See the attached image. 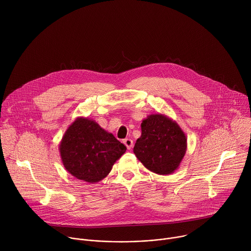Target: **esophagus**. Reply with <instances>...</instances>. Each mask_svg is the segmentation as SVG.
Listing matches in <instances>:
<instances>
[{
  "label": "esophagus",
  "instance_id": "esophagus-1",
  "mask_svg": "<svg viewBox=\"0 0 251 251\" xmlns=\"http://www.w3.org/2000/svg\"><path fill=\"white\" fill-rule=\"evenodd\" d=\"M123 143H124V145L126 146V148L128 149V150H130L132 147H133V140H131V139H125L124 141H123Z\"/></svg>",
  "mask_w": 251,
  "mask_h": 251
}]
</instances>
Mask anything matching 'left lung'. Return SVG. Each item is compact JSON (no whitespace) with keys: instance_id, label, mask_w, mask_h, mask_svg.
Wrapping results in <instances>:
<instances>
[{"instance_id":"left-lung-1","label":"left lung","mask_w":251,"mask_h":251,"mask_svg":"<svg viewBox=\"0 0 251 251\" xmlns=\"http://www.w3.org/2000/svg\"><path fill=\"white\" fill-rule=\"evenodd\" d=\"M141 136L133 149L149 171L170 175L180 167L187 152V136L175 120L165 114H151L141 123Z\"/></svg>"}]
</instances>
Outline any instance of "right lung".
<instances>
[{"instance_id": "1", "label": "right lung", "mask_w": 251, "mask_h": 251, "mask_svg": "<svg viewBox=\"0 0 251 251\" xmlns=\"http://www.w3.org/2000/svg\"><path fill=\"white\" fill-rule=\"evenodd\" d=\"M126 152V147L113 134L94 120L77 117L60 141L61 162L69 174L89 184L100 182Z\"/></svg>"}]
</instances>
